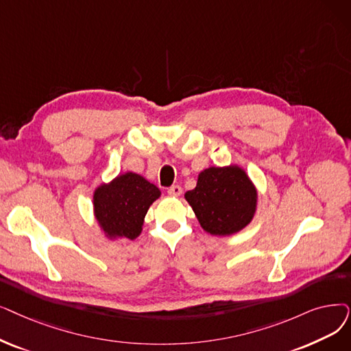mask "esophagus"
<instances>
[{
	"mask_svg": "<svg viewBox=\"0 0 351 351\" xmlns=\"http://www.w3.org/2000/svg\"><path fill=\"white\" fill-rule=\"evenodd\" d=\"M167 193L171 196H180L182 195V188L179 185H173L169 189H167Z\"/></svg>",
	"mask_w": 351,
	"mask_h": 351,
	"instance_id": "esophagus-1",
	"label": "esophagus"
}]
</instances>
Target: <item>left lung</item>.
I'll return each mask as SVG.
<instances>
[{
    "mask_svg": "<svg viewBox=\"0 0 351 351\" xmlns=\"http://www.w3.org/2000/svg\"><path fill=\"white\" fill-rule=\"evenodd\" d=\"M256 189L237 165L212 166L197 176L196 188L185 193L201 226L210 235H232L254 218Z\"/></svg>",
    "mask_w": 351,
    "mask_h": 351,
    "instance_id": "1",
    "label": "left lung"
}]
</instances>
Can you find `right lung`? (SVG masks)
<instances>
[{
  "instance_id": "1",
  "label": "right lung",
  "mask_w": 351,
  "mask_h": 351,
  "mask_svg": "<svg viewBox=\"0 0 351 351\" xmlns=\"http://www.w3.org/2000/svg\"><path fill=\"white\" fill-rule=\"evenodd\" d=\"M159 196V188L143 176L133 172L119 175L93 193L96 221L110 239H134L142 232L149 206Z\"/></svg>"
}]
</instances>
